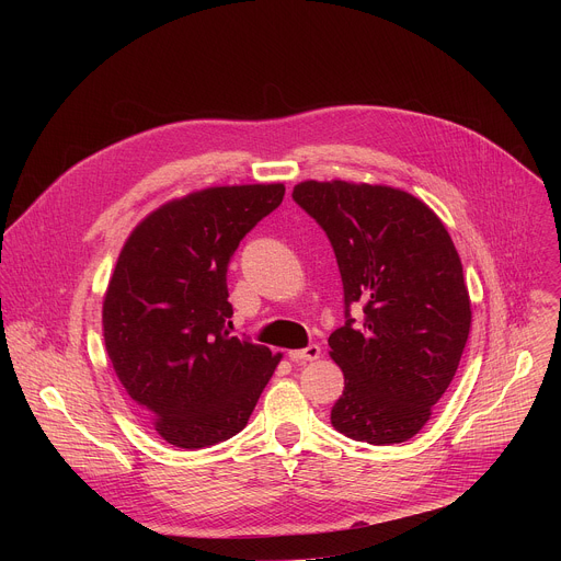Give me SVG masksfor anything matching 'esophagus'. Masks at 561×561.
Here are the masks:
<instances>
[{"label": "esophagus", "mask_w": 561, "mask_h": 561, "mask_svg": "<svg viewBox=\"0 0 561 561\" xmlns=\"http://www.w3.org/2000/svg\"><path fill=\"white\" fill-rule=\"evenodd\" d=\"M319 353H322V348H319L317 344H308V346L301 348V351H290L288 357H290L293 362H297V364H304V362H314V359L319 357Z\"/></svg>", "instance_id": "esophagus-1"}]
</instances>
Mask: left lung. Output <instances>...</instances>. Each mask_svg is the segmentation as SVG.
<instances>
[{
    "label": "left lung",
    "instance_id": "1",
    "mask_svg": "<svg viewBox=\"0 0 561 561\" xmlns=\"http://www.w3.org/2000/svg\"><path fill=\"white\" fill-rule=\"evenodd\" d=\"M293 199L324 228L344 284L346 324L329 337L344 392L331 422L355 442L402 444L431 420L470 331L453 239L424 202L390 186L310 180Z\"/></svg>",
    "mask_w": 561,
    "mask_h": 561
}]
</instances>
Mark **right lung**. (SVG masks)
Returning <instances> with one entry per match:
<instances>
[{"mask_svg":"<svg viewBox=\"0 0 561 561\" xmlns=\"http://www.w3.org/2000/svg\"><path fill=\"white\" fill-rule=\"evenodd\" d=\"M284 193L249 184L173 199L137 224L117 257L102 310L106 351L135 411L178 448L242 431L282 359L228 335L226 273Z\"/></svg>","mask_w":561,"mask_h":561,"instance_id":"obj_1","label":"right lung"}]
</instances>
